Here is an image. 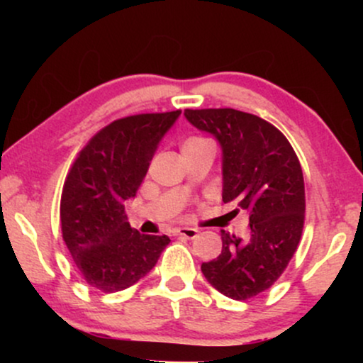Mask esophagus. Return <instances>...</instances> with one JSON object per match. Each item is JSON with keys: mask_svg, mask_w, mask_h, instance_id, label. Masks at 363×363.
<instances>
[{"mask_svg": "<svg viewBox=\"0 0 363 363\" xmlns=\"http://www.w3.org/2000/svg\"><path fill=\"white\" fill-rule=\"evenodd\" d=\"M198 233L200 231H198L196 228H177L175 230L177 236H183L186 238V240H193V238H196Z\"/></svg>", "mask_w": 363, "mask_h": 363, "instance_id": "1", "label": "esophagus"}]
</instances>
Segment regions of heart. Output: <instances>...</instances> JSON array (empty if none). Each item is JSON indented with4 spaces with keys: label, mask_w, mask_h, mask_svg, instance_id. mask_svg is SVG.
<instances>
[{
    "label": "heart",
    "mask_w": 363,
    "mask_h": 363,
    "mask_svg": "<svg viewBox=\"0 0 363 363\" xmlns=\"http://www.w3.org/2000/svg\"><path fill=\"white\" fill-rule=\"evenodd\" d=\"M203 142H206L205 138H200V137H191V138H188V140L183 143V147L182 148H186V147H191V145H198V143H203Z\"/></svg>",
    "instance_id": "obj_1"
}]
</instances>
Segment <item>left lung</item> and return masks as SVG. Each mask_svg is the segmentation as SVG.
Returning a JSON list of instances; mask_svg holds the SVG:
<instances>
[{
	"label": "left lung",
	"instance_id": "8db88e82",
	"mask_svg": "<svg viewBox=\"0 0 363 363\" xmlns=\"http://www.w3.org/2000/svg\"><path fill=\"white\" fill-rule=\"evenodd\" d=\"M186 121L221 148L223 201L250 213V235L221 231V255L201 272L221 294L246 301L269 289L289 264L304 226L301 163L269 122L235 108L185 111Z\"/></svg>",
	"mask_w": 363,
	"mask_h": 363
}]
</instances>
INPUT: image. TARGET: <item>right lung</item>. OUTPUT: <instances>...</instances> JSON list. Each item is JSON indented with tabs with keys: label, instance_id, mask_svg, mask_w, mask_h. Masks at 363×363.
<instances>
[{
	"label": "right lung",
	"instance_id": "obj_1",
	"mask_svg": "<svg viewBox=\"0 0 363 363\" xmlns=\"http://www.w3.org/2000/svg\"><path fill=\"white\" fill-rule=\"evenodd\" d=\"M182 111L118 118L82 148L61 196L62 238L94 289L117 292L147 276L170 238L140 235L127 221L125 201L138 186L165 133Z\"/></svg>",
	"mask_w": 363,
	"mask_h": 363
}]
</instances>
